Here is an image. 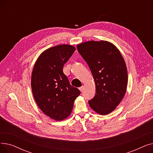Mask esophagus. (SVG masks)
Instances as JSON below:
<instances>
[{
	"mask_svg": "<svg viewBox=\"0 0 153 153\" xmlns=\"http://www.w3.org/2000/svg\"><path fill=\"white\" fill-rule=\"evenodd\" d=\"M79 89L80 90V91H81V92H82V91H83V89H84V86L82 85V86H81V87H79Z\"/></svg>",
	"mask_w": 153,
	"mask_h": 153,
	"instance_id": "1",
	"label": "esophagus"
}]
</instances>
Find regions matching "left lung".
Returning <instances> with one entry per match:
<instances>
[{"mask_svg": "<svg viewBox=\"0 0 153 153\" xmlns=\"http://www.w3.org/2000/svg\"><path fill=\"white\" fill-rule=\"evenodd\" d=\"M79 54L87 63L96 88L89 101L93 110L102 115L110 114L122 101L126 91L128 72L118 48L107 41H89L79 44Z\"/></svg>", "mask_w": 153, "mask_h": 153, "instance_id": "1", "label": "left lung"}]
</instances>
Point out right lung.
<instances>
[{
	"instance_id": "add662e5",
	"label": "right lung",
	"mask_w": 153,
	"mask_h": 153,
	"mask_svg": "<svg viewBox=\"0 0 153 153\" xmlns=\"http://www.w3.org/2000/svg\"><path fill=\"white\" fill-rule=\"evenodd\" d=\"M75 50L69 45L48 48L39 56L32 71L31 86L35 102L46 115L56 121L70 115L74 100L81 94L71 86L62 71Z\"/></svg>"
}]
</instances>
